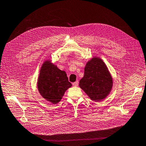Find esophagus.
Masks as SVG:
<instances>
[{"label": "esophagus", "instance_id": "obj_1", "mask_svg": "<svg viewBox=\"0 0 146 146\" xmlns=\"http://www.w3.org/2000/svg\"><path fill=\"white\" fill-rule=\"evenodd\" d=\"M73 86H75V87L78 86V81H76L75 82L73 83Z\"/></svg>", "mask_w": 146, "mask_h": 146}]
</instances>
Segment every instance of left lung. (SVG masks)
Here are the masks:
<instances>
[{
  "mask_svg": "<svg viewBox=\"0 0 146 146\" xmlns=\"http://www.w3.org/2000/svg\"><path fill=\"white\" fill-rule=\"evenodd\" d=\"M113 83L112 76L104 61L94 57L87 62L79 86L91 100L99 102L109 95Z\"/></svg>",
  "mask_w": 146,
  "mask_h": 146,
  "instance_id": "1",
  "label": "left lung"
}]
</instances>
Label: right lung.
<instances>
[{
    "instance_id": "1",
    "label": "right lung",
    "mask_w": 146,
    "mask_h": 146,
    "mask_svg": "<svg viewBox=\"0 0 146 146\" xmlns=\"http://www.w3.org/2000/svg\"><path fill=\"white\" fill-rule=\"evenodd\" d=\"M72 86L65 71L45 61L42 64L37 82V88L43 98L52 104L61 101L66 90Z\"/></svg>"
}]
</instances>
